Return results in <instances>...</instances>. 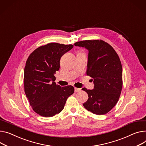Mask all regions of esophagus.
Listing matches in <instances>:
<instances>
[{
	"mask_svg": "<svg viewBox=\"0 0 146 146\" xmlns=\"http://www.w3.org/2000/svg\"><path fill=\"white\" fill-rule=\"evenodd\" d=\"M81 91L80 88H75V92H80Z\"/></svg>",
	"mask_w": 146,
	"mask_h": 146,
	"instance_id": "esophagus-1",
	"label": "esophagus"
}]
</instances>
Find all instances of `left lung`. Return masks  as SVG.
I'll use <instances>...</instances> for the list:
<instances>
[{
  "instance_id": "obj_1",
  "label": "left lung",
  "mask_w": 146,
  "mask_h": 146,
  "mask_svg": "<svg viewBox=\"0 0 146 146\" xmlns=\"http://www.w3.org/2000/svg\"><path fill=\"white\" fill-rule=\"evenodd\" d=\"M75 46L89 51L86 74L93 78L94 89L82 90L88 95L83 105L92 113L101 115L117 104L123 85L122 66L119 56L110 44L101 40L76 42Z\"/></svg>"
}]
</instances>
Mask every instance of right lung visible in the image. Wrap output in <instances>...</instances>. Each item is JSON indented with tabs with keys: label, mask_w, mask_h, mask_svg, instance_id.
Wrapping results in <instances>:
<instances>
[{
	"label": "right lung",
	"mask_w": 146,
	"mask_h": 146,
	"mask_svg": "<svg viewBox=\"0 0 146 146\" xmlns=\"http://www.w3.org/2000/svg\"><path fill=\"white\" fill-rule=\"evenodd\" d=\"M73 47L72 44L48 43L36 48L27 60L25 92L33 110L41 116L52 117L60 113L66 99L74 92L72 86L61 87L54 82L61 57Z\"/></svg>",
	"instance_id": "right-lung-1"
}]
</instances>
